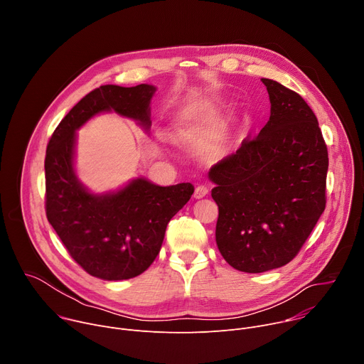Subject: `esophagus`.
<instances>
[{"instance_id": "esophagus-1", "label": "esophagus", "mask_w": 364, "mask_h": 364, "mask_svg": "<svg viewBox=\"0 0 364 364\" xmlns=\"http://www.w3.org/2000/svg\"><path fill=\"white\" fill-rule=\"evenodd\" d=\"M207 194H209V188H207L205 186H197L194 190V198H203Z\"/></svg>"}]
</instances>
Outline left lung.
<instances>
[{
    "label": "left lung",
    "mask_w": 364,
    "mask_h": 364,
    "mask_svg": "<svg viewBox=\"0 0 364 364\" xmlns=\"http://www.w3.org/2000/svg\"><path fill=\"white\" fill-rule=\"evenodd\" d=\"M262 83L269 121L209 171L218 247L247 274L291 262L326 209L328 151L317 117L296 92L272 79Z\"/></svg>",
    "instance_id": "left-lung-1"
}]
</instances>
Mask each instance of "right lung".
Wrapping results in <instances>:
<instances>
[{
  "instance_id": "add662e5",
  "label": "right lung",
  "mask_w": 364,
  "mask_h": 364,
  "mask_svg": "<svg viewBox=\"0 0 364 364\" xmlns=\"http://www.w3.org/2000/svg\"><path fill=\"white\" fill-rule=\"evenodd\" d=\"M152 85H103L82 97L51 135L46 149V216L69 255L89 275L121 281L138 277L157 257L168 222L190 200L191 183L161 187L135 178L115 193L93 194L73 168L76 129L100 112L149 129Z\"/></svg>"
}]
</instances>
